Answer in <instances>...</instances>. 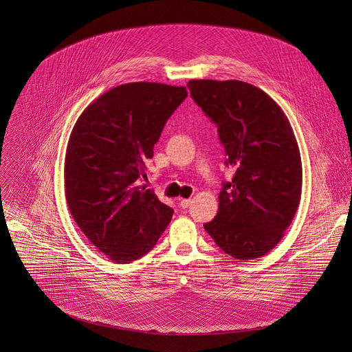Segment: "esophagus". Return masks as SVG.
I'll list each match as a JSON object with an SVG mask.
<instances>
[{
  "label": "esophagus",
  "instance_id": "1",
  "mask_svg": "<svg viewBox=\"0 0 352 352\" xmlns=\"http://www.w3.org/2000/svg\"><path fill=\"white\" fill-rule=\"evenodd\" d=\"M191 199L190 198H187V199H179V207L181 208H188L190 206H191Z\"/></svg>",
  "mask_w": 352,
  "mask_h": 352
}]
</instances>
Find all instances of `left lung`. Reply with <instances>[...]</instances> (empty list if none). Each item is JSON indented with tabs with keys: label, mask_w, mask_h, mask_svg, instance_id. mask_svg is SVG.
<instances>
[{
	"label": "left lung",
	"mask_w": 352,
	"mask_h": 352,
	"mask_svg": "<svg viewBox=\"0 0 352 352\" xmlns=\"http://www.w3.org/2000/svg\"><path fill=\"white\" fill-rule=\"evenodd\" d=\"M188 88L217 124L226 164L235 170L204 228L235 260L260 258L281 241L300 206L302 165L291 124L278 104L248 82L191 80Z\"/></svg>",
	"instance_id": "left-lung-1"
}]
</instances>
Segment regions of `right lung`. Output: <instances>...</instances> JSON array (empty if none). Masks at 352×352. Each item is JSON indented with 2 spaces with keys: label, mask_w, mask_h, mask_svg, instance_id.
I'll use <instances>...</instances> for the list:
<instances>
[{
  "label": "right lung",
  "mask_w": 352,
  "mask_h": 352,
  "mask_svg": "<svg viewBox=\"0 0 352 352\" xmlns=\"http://www.w3.org/2000/svg\"><path fill=\"white\" fill-rule=\"evenodd\" d=\"M186 87L129 82L109 89L78 117L65 154V198L89 243L128 264L153 250L174 210L141 186L162 128Z\"/></svg>",
  "instance_id": "right-lung-1"
}]
</instances>
